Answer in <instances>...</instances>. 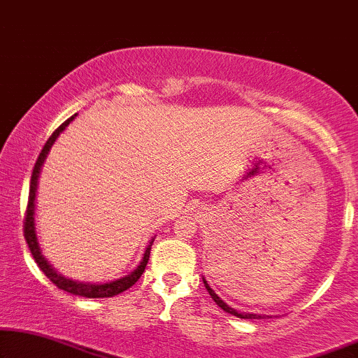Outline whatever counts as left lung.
<instances>
[{
	"instance_id": "1",
	"label": "left lung",
	"mask_w": 358,
	"mask_h": 358,
	"mask_svg": "<svg viewBox=\"0 0 358 358\" xmlns=\"http://www.w3.org/2000/svg\"><path fill=\"white\" fill-rule=\"evenodd\" d=\"M204 285H206V289H208V292H209V295L213 296V300L215 301V303H217L220 308H222L224 311H227V313H230V315H234V316H238V318H245V320H261V318H271V316H268V315H253V313H240V311H236V310H234V308H230V306L225 303V301H222L217 296V294H215V292L210 289L209 287V284L208 282L204 280Z\"/></svg>"
}]
</instances>
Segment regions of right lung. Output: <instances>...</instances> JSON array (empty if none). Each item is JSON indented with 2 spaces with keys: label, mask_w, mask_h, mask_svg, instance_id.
Instances as JSON below:
<instances>
[{
  "label": "right lung",
  "mask_w": 358,
  "mask_h": 358,
  "mask_svg": "<svg viewBox=\"0 0 358 358\" xmlns=\"http://www.w3.org/2000/svg\"><path fill=\"white\" fill-rule=\"evenodd\" d=\"M74 117H76V115H74ZM74 117L68 118L66 122L59 124V127L53 131V134L47 139V143H45L42 150H40L37 160H35V165H34V170H32V177H30V189H29V201H27V208H26V215H24V236H26L29 250L34 256L35 263L38 264V268L43 271V274L47 275V278L52 280L53 284L58 287V289H62L64 292H69V294H73V295L87 296V299H107V296H113V295L122 294V292L128 290L131 285H134L136 282H138V279L141 278V274L144 273L145 264H148V261H149L150 246H152L154 240L150 241L148 250H145L143 261H141L134 273H131L128 278L110 282V284L94 285V284H83V282H74L71 279H66V278H63V275H59L57 271H55L52 266L47 263V259L43 258L42 253H40L37 235H35V222H34L35 204H34V201H35V189H37V180H38L40 167H42L43 160H45V157H47L48 150H50V148H52V144L55 143V139H57L58 134L62 133V131L66 128L69 123H71V120Z\"/></svg>",
  "instance_id": "add662e5"
}]
</instances>
